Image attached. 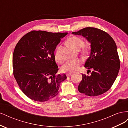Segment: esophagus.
Returning <instances> with one entry per match:
<instances>
[{
  "label": "esophagus",
  "mask_w": 128,
  "mask_h": 128,
  "mask_svg": "<svg viewBox=\"0 0 128 128\" xmlns=\"http://www.w3.org/2000/svg\"><path fill=\"white\" fill-rule=\"evenodd\" d=\"M72 72H68V73H67L66 74V76H70L72 74Z\"/></svg>",
  "instance_id": "obj_1"
}]
</instances>
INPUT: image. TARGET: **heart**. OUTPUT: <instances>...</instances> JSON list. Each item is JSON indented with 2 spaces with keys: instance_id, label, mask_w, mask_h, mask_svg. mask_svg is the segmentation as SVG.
Instances as JSON below:
<instances>
[{
  "instance_id": "obj_1",
  "label": "heart",
  "mask_w": 128,
  "mask_h": 128,
  "mask_svg": "<svg viewBox=\"0 0 128 128\" xmlns=\"http://www.w3.org/2000/svg\"><path fill=\"white\" fill-rule=\"evenodd\" d=\"M68 43L76 51H79L81 48V53L83 55H88L90 53L91 47L89 44L84 45V41L82 38L73 36L68 40ZM61 46H59L55 52L54 58L58 63H61L62 59L60 56ZM81 62L80 60H73L67 61L61 67V70L64 72H73L79 69Z\"/></svg>"
}]
</instances>
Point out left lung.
<instances>
[{"label":"left lung","mask_w":128,"mask_h":128,"mask_svg":"<svg viewBox=\"0 0 128 128\" xmlns=\"http://www.w3.org/2000/svg\"><path fill=\"white\" fill-rule=\"evenodd\" d=\"M72 34L86 37L91 42L90 56L84 64L91 75L82 74L78 90L90 96L102 94L109 90L116 78L120 68V60L116 45L112 37L104 31L94 27H86Z\"/></svg>","instance_id":"8db88e82"}]
</instances>
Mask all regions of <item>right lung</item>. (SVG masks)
I'll list each match as a JSON object with an SVG mask.
<instances>
[{
    "label": "right lung",
    "instance_id": "obj_1",
    "mask_svg": "<svg viewBox=\"0 0 128 128\" xmlns=\"http://www.w3.org/2000/svg\"><path fill=\"white\" fill-rule=\"evenodd\" d=\"M67 32L32 30L19 40L13 55L14 77L24 94L34 101L44 102L58 94L60 84L67 78L57 75L54 52Z\"/></svg>",
    "mask_w": 128,
    "mask_h": 128
}]
</instances>
